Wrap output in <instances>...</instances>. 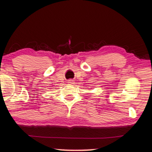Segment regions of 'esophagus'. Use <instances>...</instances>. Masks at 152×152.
<instances>
[{"instance_id":"esophagus-1","label":"esophagus","mask_w":152,"mask_h":152,"mask_svg":"<svg viewBox=\"0 0 152 152\" xmlns=\"http://www.w3.org/2000/svg\"><path fill=\"white\" fill-rule=\"evenodd\" d=\"M69 83H73V80H69Z\"/></svg>"}]
</instances>
